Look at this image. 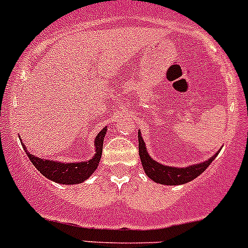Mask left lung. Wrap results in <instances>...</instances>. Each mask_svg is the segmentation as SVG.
<instances>
[{
  "label": "left lung",
  "mask_w": 248,
  "mask_h": 248,
  "mask_svg": "<svg viewBox=\"0 0 248 248\" xmlns=\"http://www.w3.org/2000/svg\"><path fill=\"white\" fill-rule=\"evenodd\" d=\"M138 140L139 156L142 164V168H144L145 172H146V175L150 179L161 185H171V186H175V185H184L192 181L196 177H198L210 166V163L216 158L217 155H214L211 158L202 162V163L185 167V168H176V167L163 166V164L158 163L157 161L152 159L150 157V155L147 154V150L145 147L144 140H142L141 136H140V132H138Z\"/></svg>",
  "instance_id": "obj_1"
}]
</instances>
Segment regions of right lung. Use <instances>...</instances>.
Segmentation results:
<instances>
[{
	"mask_svg": "<svg viewBox=\"0 0 248 248\" xmlns=\"http://www.w3.org/2000/svg\"><path fill=\"white\" fill-rule=\"evenodd\" d=\"M107 133V127L102 129L97 134L94 139V150L96 155L91 159L86 162H76V163H61L57 161H49V159H42L39 157L29 154L25 147L30 161L34 167L38 169L39 172L44 175L46 179L62 185H76L81 184L85 180L89 179L92 172L97 169L99 161H101L102 150H103V140Z\"/></svg>",
	"mask_w": 248,
	"mask_h": 248,
	"instance_id": "1",
	"label": "right lung"
}]
</instances>
